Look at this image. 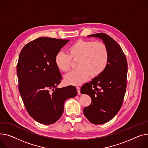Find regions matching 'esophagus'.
<instances>
[{
    "label": "esophagus",
    "mask_w": 148,
    "mask_h": 148,
    "mask_svg": "<svg viewBox=\"0 0 148 148\" xmlns=\"http://www.w3.org/2000/svg\"><path fill=\"white\" fill-rule=\"evenodd\" d=\"M77 93L78 94H80V87H77Z\"/></svg>",
    "instance_id": "34e87169"
}]
</instances>
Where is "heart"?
I'll return each mask as SVG.
<instances>
[{
	"mask_svg": "<svg viewBox=\"0 0 148 148\" xmlns=\"http://www.w3.org/2000/svg\"><path fill=\"white\" fill-rule=\"evenodd\" d=\"M71 60H78V69L65 75V82L68 84L80 85L89 75L95 78L105 71L109 61V51L102 42L79 40L68 47V54L59 52L55 58L58 68L65 73L71 69Z\"/></svg>",
	"mask_w": 148,
	"mask_h": 148,
	"instance_id": "1",
	"label": "heart"
}]
</instances>
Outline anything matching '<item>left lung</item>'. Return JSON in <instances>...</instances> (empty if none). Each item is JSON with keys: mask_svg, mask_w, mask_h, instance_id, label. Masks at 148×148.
<instances>
[{"mask_svg": "<svg viewBox=\"0 0 148 148\" xmlns=\"http://www.w3.org/2000/svg\"><path fill=\"white\" fill-rule=\"evenodd\" d=\"M88 37L102 39L109 51L105 71L80 90L92 99L91 104L83 110L85 116L94 124H102L112 119L122 106L127 87V62L120 45L110 36L101 33Z\"/></svg>", "mask_w": 148, "mask_h": 148, "instance_id": "8db88e82", "label": "left lung"}]
</instances>
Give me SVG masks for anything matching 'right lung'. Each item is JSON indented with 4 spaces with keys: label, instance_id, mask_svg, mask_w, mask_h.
I'll list each match as a JSON object with an SVG mask.
<instances>
[{
    "label": "right lung",
    "instance_id": "1",
    "mask_svg": "<svg viewBox=\"0 0 148 148\" xmlns=\"http://www.w3.org/2000/svg\"><path fill=\"white\" fill-rule=\"evenodd\" d=\"M69 40L42 37L21 50L16 67L18 89L29 115L39 123L52 124L61 117L65 101L77 95L76 87L57 88L62 76L55 58Z\"/></svg>",
    "mask_w": 148,
    "mask_h": 148
}]
</instances>
